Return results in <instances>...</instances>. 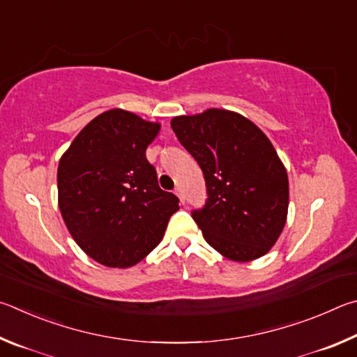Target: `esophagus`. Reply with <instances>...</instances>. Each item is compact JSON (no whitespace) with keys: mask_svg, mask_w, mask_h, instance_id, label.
Segmentation results:
<instances>
[{"mask_svg":"<svg viewBox=\"0 0 357 357\" xmlns=\"http://www.w3.org/2000/svg\"><path fill=\"white\" fill-rule=\"evenodd\" d=\"M175 195L178 196V199H180V202L182 204H185V196H183V191H182V188H180V186H177V188H175Z\"/></svg>","mask_w":357,"mask_h":357,"instance_id":"34e87169","label":"esophagus"}]
</instances>
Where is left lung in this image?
I'll use <instances>...</instances> for the list:
<instances>
[{
	"label": "left lung",
	"mask_w": 357,
	"mask_h": 357,
	"mask_svg": "<svg viewBox=\"0 0 357 357\" xmlns=\"http://www.w3.org/2000/svg\"><path fill=\"white\" fill-rule=\"evenodd\" d=\"M171 127L204 172L208 197L191 216L205 241L234 261L265 255L289 211V177L271 141L245 116L218 108L174 117Z\"/></svg>",
	"instance_id": "obj_1"
}]
</instances>
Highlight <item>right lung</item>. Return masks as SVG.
I'll return each mask as SVG.
<instances>
[{"label":"right lung","instance_id":"add662e5","mask_svg":"<svg viewBox=\"0 0 357 357\" xmlns=\"http://www.w3.org/2000/svg\"><path fill=\"white\" fill-rule=\"evenodd\" d=\"M160 131L125 109L86 125L58 166V202L68 232L98 264L128 268L158 246L178 197L162 191L146 149Z\"/></svg>","mask_w":357,"mask_h":357}]
</instances>
